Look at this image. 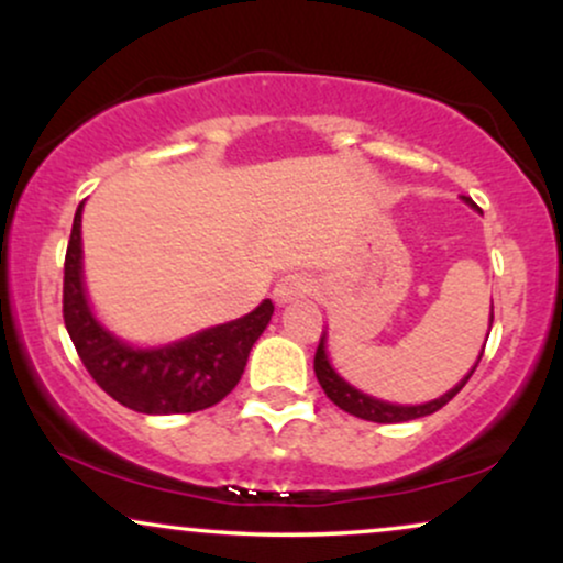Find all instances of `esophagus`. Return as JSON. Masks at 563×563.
<instances>
[{"mask_svg":"<svg viewBox=\"0 0 563 563\" xmlns=\"http://www.w3.org/2000/svg\"><path fill=\"white\" fill-rule=\"evenodd\" d=\"M314 288H318V283H314L312 277L301 275V273H294V275L280 277L273 294H275V301L277 303H288V301H294V299H303V296L312 294Z\"/></svg>","mask_w":563,"mask_h":563,"instance_id":"obj_1","label":"esophagus"}]
</instances>
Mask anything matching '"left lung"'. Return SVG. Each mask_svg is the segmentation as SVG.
<instances>
[{
	"instance_id": "8db88e82",
	"label": "left lung",
	"mask_w": 563,
	"mask_h": 563,
	"mask_svg": "<svg viewBox=\"0 0 563 563\" xmlns=\"http://www.w3.org/2000/svg\"><path fill=\"white\" fill-rule=\"evenodd\" d=\"M466 203L474 206V200L466 198ZM489 320H493V318H489ZM489 325H493V322H489ZM482 354H479V360H482ZM479 360H476V365L471 367L468 376L463 378L461 384L455 386V389H450L448 394H442V397L434 399V402H426V405H391V402H380V399H373V397H367V394L357 391V389H354V386H349L346 380L333 371L331 363H328L325 331H322L318 352H314V376H318L322 391L328 394V399H331L333 405H339L341 410H346L349 416H357V418H363V421H373V423H402V421H412V418L431 416V412H437L439 407L448 405L450 399L455 397V394L468 384V378L474 376V371H476V367H479Z\"/></svg>"
}]
</instances>
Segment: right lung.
Here are the masks:
<instances>
[{
  "label": "right lung",
  "mask_w": 563,
  "mask_h": 563,
  "mask_svg": "<svg viewBox=\"0 0 563 563\" xmlns=\"http://www.w3.org/2000/svg\"><path fill=\"white\" fill-rule=\"evenodd\" d=\"M275 312L273 301L172 346L132 349L95 320L81 283V203L63 267V320L84 367L108 397L145 416L198 412L235 389L251 346Z\"/></svg>",
  "instance_id": "add662e5"
}]
</instances>
